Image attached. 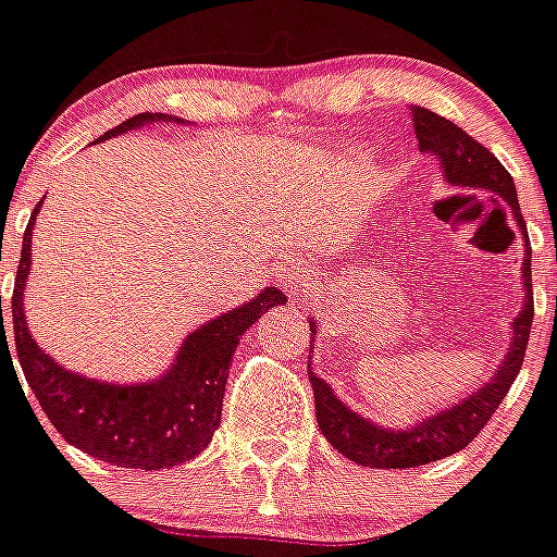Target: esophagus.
Returning <instances> with one entry per match:
<instances>
[{
  "instance_id": "esophagus-1",
  "label": "esophagus",
  "mask_w": 557,
  "mask_h": 557,
  "mask_svg": "<svg viewBox=\"0 0 557 557\" xmlns=\"http://www.w3.org/2000/svg\"><path fill=\"white\" fill-rule=\"evenodd\" d=\"M305 272H307L305 263L290 261V263H285L283 272H280V280H283V285L288 290H301L305 288V280H307Z\"/></svg>"
}]
</instances>
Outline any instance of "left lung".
I'll use <instances>...</instances> for the list:
<instances>
[{
	"instance_id": "obj_1",
	"label": "left lung",
	"mask_w": 557,
	"mask_h": 557,
	"mask_svg": "<svg viewBox=\"0 0 557 557\" xmlns=\"http://www.w3.org/2000/svg\"><path fill=\"white\" fill-rule=\"evenodd\" d=\"M412 123L414 134H418L420 153H431L440 159L442 177L447 180V185L480 190V194H491L507 201V210H502L504 218L512 215L522 237V288H525V301H522V310L512 323V345H509L498 372H493V377L482 383V387H476L474 393H469L463 401L453 404V407L442 409V412L431 414V418L420 420L409 429H383V425L361 418L345 401H339L323 380L314 377L310 369L314 418H318L320 434L345 458L356 460L361 466H372V469H412V466L434 463V460L463 450L485 429V423L493 418V412H496L498 404L504 401L515 377H518L533 323L531 243H528L525 223H522L512 174L504 170L502 161L485 145L476 143L471 134H466L463 128L455 126L447 117L436 115L425 107H412ZM310 331H314L312 320Z\"/></svg>"
}]
</instances>
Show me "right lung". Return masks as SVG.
I'll list each match as a JSON object with an SVG mask.
<instances>
[{
    "label": "right lung",
    "mask_w": 557,
    "mask_h": 557,
    "mask_svg": "<svg viewBox=\"0 0 557 557\" xmlns=\"http://www.w3.org/2000/svg\"><path fill=\"white\" fill-rule=\"evenodd\" d=\"M180 117L164 112H139L121 126L110 128L102 139L117 137L145 123H166ZM42 201L37 205V210ZM35 215L24 232L18 272H15L13 312L15 350H18L24 377L35 391L39 407L48 414L53 429L77 450L126 469H170L185 463L210 445L221 423L223 393H226L228 367L239 339L263 312L285 305L280 288H263L256 299L221 318L207 320L185 336L177 358L153 383L115 385L102 380H88L70 372L59 361L39 350L32 339L24 318L26 277L32 263V228ZM2 318V296H0ZM4 325V320H2ZM4 334V331H2ZM8 342V339H4Z\"/></svg>",
    "instance_id": "1"
}]
</instances>
